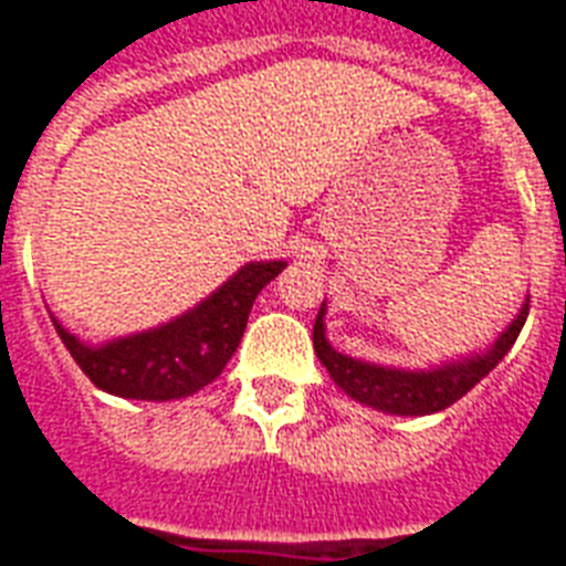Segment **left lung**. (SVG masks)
<instances>
[{"mask_svg":"<svg viewBox=\"0 0 566 566\" xmlns=\"http://www.w3.org/2000/svg\"><path fill=\"white\" fill-rule=\"evenodd\" d=\"M527 301L522 304L513 325L494 340L489 353L461 358V361H449V365H440V368L431 370L382 368V365H368V361H358V358L337 353L325 340V307H319V316H316V325H313V349H316V356L328 370V377L349 398H356L358 403H368L374 410H382V413L391 416H428L437 413V410H447L449 403L464 398L510 353V346L515 344V337H518L527 319V307H531Z\"/></svg>","mask_w":566,"mask_h":566,"instance_id":"left-lung-1","label":"left lung"}]
</instances>
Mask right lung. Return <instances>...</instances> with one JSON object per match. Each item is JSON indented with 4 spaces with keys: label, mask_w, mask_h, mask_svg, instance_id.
Returning <instances> with one entry per match:
<instances>
[{
    "label": "right lung",
    "mask_w": 566,
    "mask_h": 566,
    "mask_svg": "<svg viewBox=\"0 0 566 566\" xmlns=\"http://www.w3.org/2000/svg\"><path fill=\"white\" fill-rule=\"evenodd\" d=\"M286 262H250L192 311L150 332L86 346L53 319L77 368L102 391L135 401H175L220 377L253 311L255 295Z\"/></svg>",
    "instance_id": "obj_1"
}]
</instances>
